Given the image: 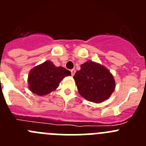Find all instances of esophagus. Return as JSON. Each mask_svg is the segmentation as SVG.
Instances as JSON below:
<instances>
[{
	"instance_id": "obj_1",
	"label": "esophagus",
	"mask_w": 146,
	"mask_h": 146,
	"mask_svg": "<svg viewBox=\"0 0 146 146\" xmlns=\"http://www.w3.org/2000/svg\"><path fill=\"white\" fill-rule=\"evenodd\" d=\"M71 74H72V76H74V74H75V69H72L71 70Z\"/></svg>"
}]
</instances>
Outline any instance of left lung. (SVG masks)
<instances>
[{"mask_svg":"<svg viewBox=\"0 0 146 146\" xmlns=\"http://www.w3.org/2000/svg\"><path fill=\"white\" fill-rule=\"evenodd\" d=\"M74 76L79 94L89 102L101 103L114 91L115 82L113 74L103 65L88 60L80 66Z\"/></svg>","mask_w":146,"mask_h":146,"instance_id":"left-lung-1","label":"left lung"}]
</instances>
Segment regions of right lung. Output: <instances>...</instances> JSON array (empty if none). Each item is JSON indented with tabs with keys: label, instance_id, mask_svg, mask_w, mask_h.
I'll list each match as a JSON object with an SVG mask.
<instances>
[{
	"label": "right lung",
	"instance_id": "obj_1",
	"mask_svg": "<svg viewBox=\"0 0 146 146\" xmlns=\"http://www.w3.org/2000/svg\"><path fill=\"white\" fill-rule=\"evenodd\" d=\"M71 75V72L61 66H55L52 61L47 60L30 71L28 77V88L38 96H44L55 91L60 81Z\"/></svg>",
	"mask_w": 146,
	"mask_h": 146
}]
</instances>
